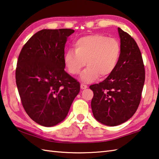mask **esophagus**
Here are the masks:
<instances>
[{"label":"esophagus","mask_w":159,"mask_h":159,"mask_svg":"<svg viewBox=\"0 0 159 159\" xmlns=\"http://www.w3.org/2000/svg\"><path fill=\"white\" fill-rule=\"evenodd\" d=\"M80 86H81V89H85L87 88V86L84 84H81Z\"/></svg>","instance_id":"34e87169"}]
</instances>
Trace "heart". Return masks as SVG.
<instances>
[{
    "label": "heart",
    "mask_w": 159,
    "mask_h": 159,
    "mask_svg": "<svg viewBox=\"0 0 159 159\" xmlns=\"http://www.w3.org/2000/svg\"><path fill=\"white\" fill-rule=\"evenodd\" d=\"M75 50L69 49L64 57L68 73L76 75L86 65L81 78L91 82L100 77H106L115 70L120 56V44L115 38L95 34L84 36L74 43Z\"/></svg>",
    "instance_id": "obj_1"
}]
</instances>
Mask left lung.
<instances>
[{
  "label": "left lung",
  "mask_w": 159,
  "mask_h": 159,
  "mask_svg": "<svg viewBox=\"0 0 159 159\" xmlns=\"http://www.w3.org/2000/svg\"><path fill=\"white\" fill-rule=\"evenodd\" d=\"M118 30L121 50L117 67L102 82L89 86L93 91V114L108 126L123 123L136 113L145 79L141 52L136 41L127 32Z\"/></svg>",
  "instance_id": "1"
}]
</instances>
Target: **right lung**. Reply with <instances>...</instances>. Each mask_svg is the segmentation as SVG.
<instances>
[{"instance_id":"1","label":"right lung","mask_w":159,"mask_h":159,"mask_svg":"<svg viewBox=\"0 0 159 159\" xmlns=\"http://www.w3.org/2000/svg\"><path fill=\"white\" fill-rule=\"evenodd\" d=\"M74 32L41 30L18 58L15 77L22 105L32 120L44 127L64 120L80 91V83L64 70L65 44Z\"/></svg>"}]
</instances>
